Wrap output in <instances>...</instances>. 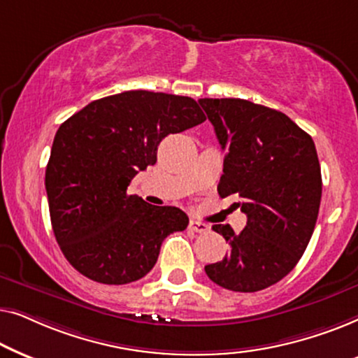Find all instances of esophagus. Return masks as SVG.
<instances>
[{"label":"esophagus","instance_id":"esophagus-1","mask_svg":"<svg viewBox=\"0 0 358 358\" xmlns=\"http://www.w3.org/2000/svg\"><path fill=\"white\" fill-rule=\"evenodd\" d=\"M189 229H190V231H194V233L203 234V233L208 231L210 227H208V224L202 223V222H197V220H190V222H189Z\"/></svg>","mask_w":358,"mask_h":358}]
</instances>
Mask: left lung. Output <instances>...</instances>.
I'll return each mask as SVG.
<instances>
[{
    "instance_id": "obj_1",
    "label": "left lung",
    "mask_w": 358,
    "mask_h": 358,
    "mask_svg": "<svg viewBox=\"0 0 358 358\" xmlns=\"http://www.w3.org/2000/svg\"><path fill=\"white\" fill-rule=\"evenodd\" d=\"M224 150L220 197L236 195L248 223L212 229L228 256L205 266L208 278L233 292H259L293 271L315 231L321 166L315 141L290 117L246 99H199Z\"/></svg>"
}]
</instances>
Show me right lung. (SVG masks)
<instances>
[{"label":"right lung","mask_w":358,"mask_h":358,"mask_svg":"<svg viewBox=\"0 0 358 358\" xmlns=\"http://www.w3.org/2000/svg\"><path fill=\"white\" fill-rule=\"evenodd\" d=\"M192 97L125 91L92 101L63 122L53 138L45 189L53 234L66 261L106 285L145 277L161 244L189 217L129 195L131 179L156 163L164 136L202 124Z\"/></svg>","instance_id":"add662e5"}]
</instances>
